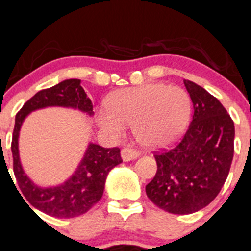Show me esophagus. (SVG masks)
<instances>
[{"label":"esophagus","instance_id":"esophagus-1","mask_svg":"<svg viewBox=\"0 0 251 251\" xmlns=\"http://www.w3.org/2000/svg\"><path fill=\"white\" fill-rule=\"evenodd\" d=\"M139 156V152L132 148H124L121 149V157L124 161H131L137 159Z\"/></svg>","mask_w":251,"mask_h":251}]
</instances>
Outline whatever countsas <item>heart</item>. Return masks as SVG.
<instances>
[{
  "label": "heart",
  "mask_w": 251,
  "mask_h": 251,
  "mask_svg": "<svg viewBox=\"0 0 251 251\" xmlns=\"http://www.w3.org/2000/svg\"><path fill=\"white\" fill-rule=\"evenodd\" d=\"M191 114V100L179 86L144 84L113 92L107 108L97 112V124L104 132L119 137L133 125L137 141L149 148L165 147L185 130Z\"/></svg>",
  "instance_id": "1"
}]
</instances>
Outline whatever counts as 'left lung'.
<instances>
[{
    "label": "left lung",
    "mask_w": 251,
    "mask_h": 251,
    "mask_svg": "<svg viewBox=\"0 0 251 251\" xmlns=\"http://www.w3.org/2000/svg\"><path fill=\"white\" fill-rule=\"evenodd\" d=\"M184 84L194 105L192 121L179 144L154 155L157 171L146 186L150 201L172 214L199 212L218 196L234 151V124L227 110L202 86Z\"/></svg>",
    "instance_id": "1"
}]
</instances>
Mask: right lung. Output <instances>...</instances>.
Listing matches in <instances>:
<instances>
[{"label":"right lung","instance_id":"add662e5","mask_svg":"<svg viewBox=\"0 0 251 251\" xmlns=\"http://www.w3.org/2000/svg\"><path fill=\"white\" fill-rule=\"evenodd\" d=\"M47 107L73 108L85 113L88 117L94 115L91 100L80 86L79 79H67L37 92L23 105L15 117L12 138L14 176L24 197L36 209L55 218H75L88 212L101 200L108 173L123 162L120 149L90 143L77 171L65 183L50 188L36 185L21 166L19 132L24 120L31 112Z\"/></svg>","mask_w":251,"mask_h":251}]
</instances>
